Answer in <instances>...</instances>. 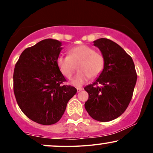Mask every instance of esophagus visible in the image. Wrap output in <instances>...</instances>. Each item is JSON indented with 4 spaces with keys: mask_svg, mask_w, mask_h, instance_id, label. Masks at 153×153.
<instances>
[{
    "mask_svg": "<svg viewBox=\"0 0 153 153\" xmlns=\"http://www.w3.org/2000/svg\"><path fill=\"white\" fill-rule=\"evenodd\" d=\"M82 90H83L82 88H77V91H78V92H80V91H81Z\"/></svg>",
    "mask_w": 153,
    "mask_h": 153,
    "instance_id": "1",
    "label": "esophagus"
}]
</instances>
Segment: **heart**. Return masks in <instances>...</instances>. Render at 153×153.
<instances>
[{
    "label": "heart",
    "mask_w": 153,
    "mask_h": 153,
    "mask_svg": "<svg viewBox=\"0 0 153 153\" xmlns=\"http://www.w3.org/2000/svg\"><path fill=\"white\" fill-rule=\"evenodd\" d=\"M57 65L67 78H72L77 69L79 72L73 80L75 85H81L88 80L99 77L103 71L105 59L103 54L86 45H78L69 50V55L59 56Z\"/></svg>",
    "instance_id": "obj_1"
}]
</instances>
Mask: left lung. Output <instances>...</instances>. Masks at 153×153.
<instances>
[{
    "label": "left lung",
    "instance_id": "left-lung-1",
    "mask_svg": "<svg viewBox=\"0 0 153 153\" xmlns=\"http://www.w3.org/2000/svg\"><path fill=\"white\" fill-rule=\"evenodd\" d=\"M105 59V66L93 84L84 88L88 94L85 108L95 120L109 122L125 111L137 82L132 58L114 42L101 38L94 42Z\"/></svg>",
    "mask_w": 153,
    "mask_h": 153
}]
</instances>
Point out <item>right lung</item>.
I'll return each instance as SVG.
<instances>
[{
	"mask_svg": "<svg viewBox=\"0 0 153 153\" xmlns=\"http://www.w3.org/2000/svg\"><path fill=\"white\" fill-rule=\"evenodd\" d=\"M60 42L47 39L23 51L15 65L13 92L23 113L31 120L50 125L62 117L76 94L59 71L57 60Z\"/></svg>",
	"mask_w": 153,
	"mask_h": 153,
	"instance_id": "1",
	"label": "right lung"
}]
</instances>
